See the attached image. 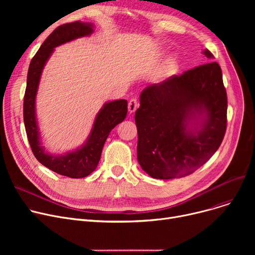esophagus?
<instances>
[{
  "mask_svg": "<svg viewBox=\"0 0 255 255\" xmlns=\"http://www.w3.org/2000/svg\"><path fill=\"white\" fill-rule=\"evenodd\" d=\"M138 102H137V100L136 99H131L130 101H129V103H128V112L130 113V114H133V113H135V111L137 110V107H138Z\"/></svg>",
  "mask_w": 255,
  "mask_h": 255,
  "instance_id": "obj_1",
  "label": "esophagus"
}]
</instances>
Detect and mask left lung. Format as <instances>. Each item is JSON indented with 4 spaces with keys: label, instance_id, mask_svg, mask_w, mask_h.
Listing matches in <instances>:
<instances>
[{
    "label": "left lung",
    "instance_id": "obj_1",
    "mask_svg": "<svg viewBox=\"0 0 255 255\" xmlns=\"http://www.w3.org/2000/svg\"><path fill=\"white\" fill-rule=\"evenodd\" d=\"M204 55L214 58L208 49ZM139 103L134 117L137 160L154 179L190 175L223 140L227 97L216 62L148 86L140 93Z\"/></svg>",
    "mask_w": 255,
    "mask_h": 255
}]
</instances>
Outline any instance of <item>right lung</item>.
<instances>
[{
  "label": "right lung",
  "mask_w": 255,
  "mask_h": 255,
  "mask_svg": "<svg viewBox=\"0 0 255 255\" xmlns=\"http://www.w3.org/2000/svg\"><path fill=\"white\" fill-rule=\"evenodd\" d=\"M93 32L94 24L91 22L74 21L58 26L46 38L30 63L23 98V122L34 156L50 170L72 179L85 178L96 169L107 136L126 118L127 100L120 99L104 103L94 121L86 142L75 151L59 156L46 153L41 145L35 101L42 70L55 47L80 37L90 36Z\"/></svg>",
  "instance_id": "1"
}]
</instances>
